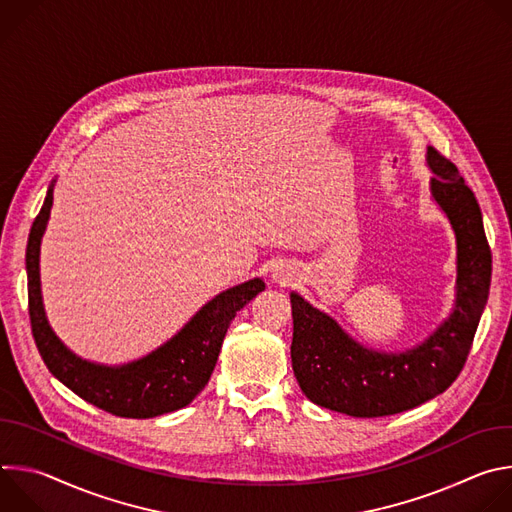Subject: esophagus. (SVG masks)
<instances>
[{
    "label": "esophagus",
    "mask_w": 512,
    "mask_h": 512,
    "mask_svg": "<svg viewBox=\"0 0 512 512\" xmlns=\"http://www.w3.org/2000/svg\"><path fill=\"white\" fill-rule=\"evenodd\" d=\"M273 281L275 283H279V285H285V283H289L291 281V277H294V275H291V271H289V267L285 265V263H281V265H277L275 269H273Z\"/></svg>",
    "instance_id": "obj_1"
}]
</instances>
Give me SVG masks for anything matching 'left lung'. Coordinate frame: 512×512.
<instances>
[{"label":"left lung","instance_id":"obj_1","mask_svg":"<svg viewBox=\"0 0 512 512\" xmlns=\"http://www.w3.org/2000/svg\"><path fill=\"white\" fill-rule=\"evenodd\" d=\"M431 200L456 235V298L450 316L423 342L403 352L375 350L354 340L326 312L291 291V367L304 395L330 411L383 417L444 393L468 358L488 302L492 255L482 212L458 168L427 148Z\"/></svg>","mask_w":512,"mask_h":512}]
</instances>
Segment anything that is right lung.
<instances>
[{
	"mask_svg": "<svg viewBox=\"0 0 512 512\" xmlns=\"http://www.w3.org/2000/svg\"><path fill=\"white\" fill-rule=\"evenodd\" d=\"M54 182L48 186L26 249L32 334L48 371L87 403L119 417L148 419L186 407L206 387L237 312L265 289L263 279L253 277L221 291L168 342L137 360L111 367L81 358L50 328L42 304L40 243L50 218Z\"/></svg>",
	"mask_w": 512,
	"mask_h": 512,
	"instance_id": "obj_1",
	"label": "right lung"
}]
</instances>
